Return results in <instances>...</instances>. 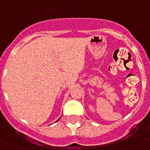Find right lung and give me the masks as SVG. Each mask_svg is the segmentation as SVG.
<instances>
[{
    "label": "right lung",
    "instance_id": "right-lung-1",
    "mask_svg": "<svg viewBox=\"0 0 150 150\" xmlns=\"http://www.w3.org/2000/svg\"><path fill=\"white\" fill-rule=\"evenodd\" d=\"M59 119H58V120H59ZM58 120H57V122H58Z\"/></svg>",
    "mask_w": 150,
    "mask_h": 150
}]
</instances>
